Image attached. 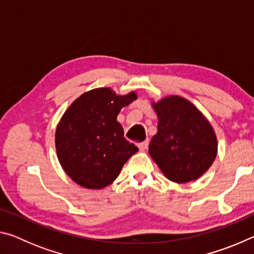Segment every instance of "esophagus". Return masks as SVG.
Here are the masks:
<instances>
[{
	"instance_id": "esophagus-1",
	"label": "esophagus",
	"mask_w": 254,
	"mask_h": 254,
	"mask_svg": "<svg viewBox=\"0 0 254 254\" xmlns=\"http://www.w3.org/2000/svg\"><path fill=\"white\" fill-rule=\"evenodd\" d=\"M148 145H149V140H144L142 142L137 143V148H139L141 151H144V150L148 148Z\"/></svg>"
}]
</instances>
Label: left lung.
Wrapping results in <instances>:
<instances>
[{
	"mask_svg": "<svg viewBox=\"0 0 254 254\" xmlns=\"http://www.w3.org/2000/svg\"><path fill=\"white\" fill-rule=\"evenodd\" d=\"M158 115V132L149 153L171 182L196 180L212 166L217 139L210 123L190 102L180 96L152 103Z\"/></svg>",
	"mask_w": 254,
	"mask_h": 254,
	"instance_id": "left-lung-1",
	"label": "left lung"
}]
</instances>
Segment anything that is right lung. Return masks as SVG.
I'll return each instance as SVG.
<instances>
[{"instance_id": "right-lung-1", "label": "right lung", "mask_w": 254, "mask_h": 254, "mask_svg": "<svg viewBox=\"0 0 254 254\" xmlns=\"http://www.w3.org/2000/svg\"><path fill=\"white\" fill-rule=\"evenodd\" d=\"M134 100V92L120 96L111 88H95L80 95L63 115L56 130V150L63 169L79 186H109L139 150L124 137L117 121L122 107Z\"/></svg>"}]
</instances>
